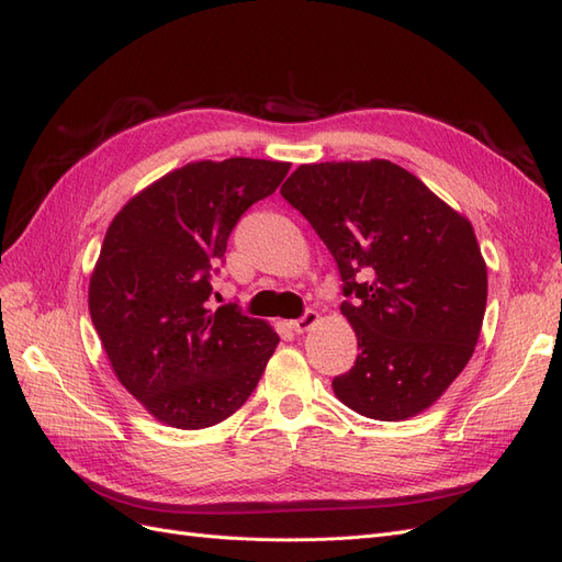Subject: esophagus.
Instances as JSON below:
<instances>
[{
    "mask_svg": "<svg viewBox=\"0 0 562 562\" xmlns=\"http://www.w3.org/2000/svg\"><path fill=\"white\" fill-rule=\"evenodd\" d=\"M316 321H318V314H316L314 310H307L300 318L291 321V328H293L295 333H304V330H310Z\"/></svg>",
    "mask_w": 562,
    "mask_h": 562,
    "instance_id": "34e87169",
    "label": "esophagus"
}]
</instances>
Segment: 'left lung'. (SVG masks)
<instances>
[{
  "label": "left lung",
  "instance_id": "1",
  "mask_svg": "<svg viewBox=\"0 0 562 562\" xmlns=\"http://www.w3.org/2000/svg\"><path fill=\"white\" fill-rule=\"evenodd\" d=\"M330 250L361 353L333 380L359 415L398 422L438 401L479 342L487 269L473 227L405 168L300 166L281 187Z\"/></svg>",
  "mask_w": 562,
  "mask_h": 562
}]
</instances>
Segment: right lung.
<instances>
[{
    "label": "right lung",
    "mask_w": 562,
    "mask_h": 562,
    "mask_svg": "<svg viewBox=\"0 0 562 562\" xmlns=\"http://www.w3.org/2000/svg\"><path fill=\"white\" fill-rule=\"evenodd\" d=\"M291 164L234 157L164 176L116 213L89 288L91 321L131 394L176 429L227 419L258 386L279 335L211 279L239 217Z\"/></svg>",
    "instance_id": "right-lung-1"
}]
</instances>
